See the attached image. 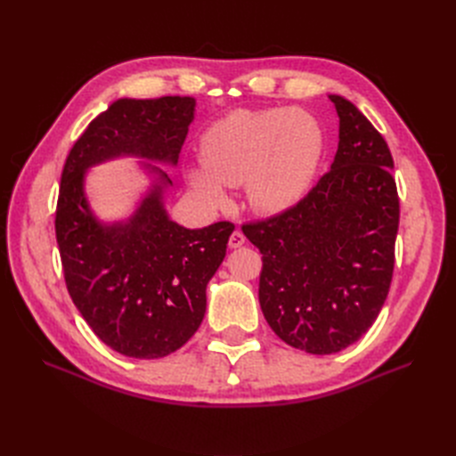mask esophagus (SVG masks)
<instances>
[{
  "label": "esophagus",
  "mask_w": 456,
  "mask_h": 456,
  "mask_svg": "<svg viewBox=\"0 0 456 456\" xmlns=\"http://www.w3.org/2000/svg\"><path fill=\"white\" fill-rule=\"evenodd\" d=\"M243 243H245L243 232H240V230H233V232H232V236H230V240H228L230 249H238V247H241Z\"/></svg>",
  "instance_id": "34e87169"
}]
</instances>
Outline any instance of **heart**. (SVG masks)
I'll list each match as a JSON object with an SVG mask.
<instances>
[{
    "label": "heart",
    "instance_id": "b5f03b06",
    "mask_svg": "<svg viewBox=\"0 0 456 456\" xmlns=\"http://www.w3.org/2000/svg\"><path fill=\"white\" fill-rule=\"evenodd\" d=\"M323 150L322 123L305 110H236L201 136L203 167L188 171V184L207 205L223 207L224 186L245 183L255 211L281 213L306 196Z\"/></svg>",
    "mask_w": 456,
    "mask_h": 456
}]
</instances>
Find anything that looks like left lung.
<instances>
[{"mask_svg": "<svg viewBox=\"0 0 456 456\" xmlns=\"http://www.w3.org/2000/svg\"><path fill=\"white\" fill-rule=\"evenodd\" d=\"M338 114L330 171L291 209L243 233L262 253L258 300L289 346L335 354L360 340L388 297L399 226L390 148L350 101Z\"/></svg>", "mask_w": 456, "mask_h": 456, "instance_id": "obj_1", "label": "left lung"}]
</instances>
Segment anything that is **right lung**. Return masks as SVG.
Segmentation results:
<instances>
[{
	"label": "right lung",
	"instance_id": "obj_1",
	"mask_svg": "<svg viewBox=\"0 0 456 456\" xmlns=\"http://www.w3.org/2000/svg\"><path fill=\"white\" fill-rule=\"evenodd\" d=\"M194 112L191 96L119 99L89 123L61 176L54 232L68 293L106 346L136 360L169 355L196 333L233 232L226 220L190 230L165 211L173 181L151 163L175 167ZM116 157L146 160L155 184L129 219L102 224L86 201L85 173Z\"/></svg>",
	"mask_w": 456,
	"mask_h": 456
}]
</instances>
